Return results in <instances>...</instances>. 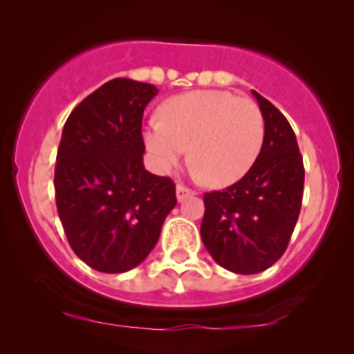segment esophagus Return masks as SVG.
I'll use <instances>...</instances> for the list:
<instances>
[{"mask_svg":"<svg viewBox=\"0 0 354 354\" xmlns=\"http://www.w3.org/2000/svg\"><path fill=\"white\" fill-rule=\"evenodd\" d=\"M190 195H194V192H192L190 188H187V187H185V185H176V198H178V202H181V200L190 197Z\"/></svg>","mask_w":354,"mask_h":354,"instance_id":"34e87169","label":"esophagus"}]
</instances>
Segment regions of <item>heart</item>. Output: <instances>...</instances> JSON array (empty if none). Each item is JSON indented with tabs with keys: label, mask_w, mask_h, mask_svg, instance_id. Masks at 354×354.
<instances>
[{
	"label": "heart",
	"mask_w": 354,
	"mask_h": 354,
	"mask_svg": "<svg viewBox=\"0 0 354 354\" xmlns=\"http://www.w3.org/2000/svg\"><path fill=\"white\" fill-rule=\"evenodd\" d=\"M266 138L259 104L227 91H194L160 106V120L144 128L152 167L167 174L190 147L195 174L212 187H227L252 169Z\"/></svg>",
	"instance_id": "obj_1"
}]
</instances>
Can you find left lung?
I'll return each instance as SVG.
<instances>
[{"instance_id": "left-lung-1", "label": "left lung", "mask_w": 354, "mask_h": 354, "mask_svg": "<svg viewBox=\"0 0 354 354\" xmlns=\"http://www.w3.org/2000/svg\"><path fill=\"white\" fill-rule=\"evenodd\" d=\"M266 120V138L252 169L223 192L203 195L200 234L207 252L234 274H259L286 252L301 209L305 169L291 124L252 91Z\"/></svg>"}]
</instances>
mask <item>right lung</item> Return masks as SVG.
I'll return each instance as SVG.
<instances>
[{"label":"right lung","mask_w":354,"mask_h":354,"mask_svg":"<svg viewBox=\"0 0 354 354\" xmlns=\"http://www.w3.org/2000/svg\"><path fill=\"white\" fill-rule=\"evenodd\" d=\"M156 85L114 78L68 116L56 156L58 216L71 250L106 274L147 259L176 205L171 178L144 167L142 116Z\"/></svg>","instance_id":"add662e5"}]
</instances>
